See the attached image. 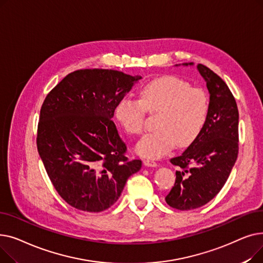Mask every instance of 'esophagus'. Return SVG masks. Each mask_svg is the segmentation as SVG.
<instances>
[{
  "mask_svg": "<svg viewBox=\"0 0 263 263\" xmlns=\"http://www.w3.org/2000/svg\"><path fill=\"white\" fill-rule=\"evenodd\" d=\"M144 164H145V166H148V167H156L158 165L157 162H155L154 160H149V159L144 160Z\"/></svg>",
  "mask_w": 263,
  "mask_h": 263,
  "instance_id": "esophagus-1",
  "label": "esophagus"
}]
</instances>
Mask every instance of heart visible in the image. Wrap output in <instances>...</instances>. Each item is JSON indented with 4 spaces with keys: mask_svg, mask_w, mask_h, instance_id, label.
I'll return each instance as SVG.
<instances>
[{
    "mask_svg": "<svg viewBox=\"0 0 263 263\" xmlns=\"http://www.w3.org/2000/svg\"><path fill=\"white\" fill-rule=\"evenodd\" d=\"M158 112L157 130L146 134L136 145L142 157L157 159L176 145L186 147L202 131L209 113L208 95L201 88L174 76L148 82L140 90V100L126 96L115 108V116L127 133L143 132L145 112Z\"/></svg>",
    "mask_w": 263,
    "mask_h": 263,
    "instance_id": "b5f03b06",
    "label": "heart"
}]
</instances>
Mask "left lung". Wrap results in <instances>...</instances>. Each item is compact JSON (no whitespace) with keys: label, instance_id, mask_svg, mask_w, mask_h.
Here are the masks:
<instances>
[{"label":"left lung","instance_id":"left-lung-1","mask_svg":"<svg viewBox=\"0 0 263 263\" xmlns=\"http://www.w3.org/2000/svg\"><path fill=\"white\" fill-rule=\"evenodd\" d=\"M197 70L210 95L208 117L197 139L180 156L171 159L172 164L180 170L176 172L175 185L165 197L172 208L182 211L197 209L218 194L237 161L239 150L236 100L226 83L211 69L198 64Z\"/></svg>","mask_w":263,"mask_h":263}]
</instances>
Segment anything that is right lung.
<instances>
[{
    "mask_svg": "<svg viewBox=\"0 0 263 263\" xmlns=\"http://www.w3.org/2000/svg\"><path fill=\"white\" fill-rule=\"evenodd\" d=\"M141 76L82 69L66 76L40 109L37 149L61 197L73 208L101 212L142 167L129 161L112 118L118 101Z\"/></svg>",
    "mask_w": 263,
    "mask_h": 263,
    "instance_id": "add662e5",
    "label": "right lung"
}]
</instances>
